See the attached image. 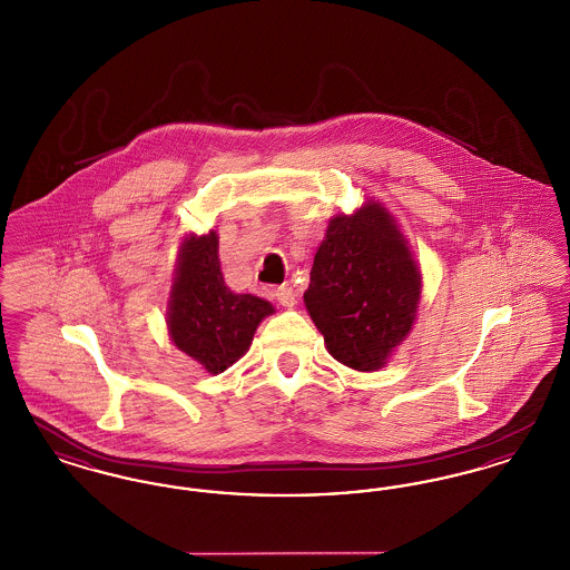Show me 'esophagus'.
I'll return each mask as SVG.
<instances>
[{"instance_id":"34e87169","label":"esophagus","mask_w":570,"mask_h":570,"mask_svg":"<svg viewBox=\"0 0 570 570\" xmlns=\"http://www.w3.org/2000/svg\"><path fill=\"white\" fill-rule=\"evenodd\" d=\"M275 298H277L279 305H284V307H293V305L297 303V295H295L293 286H288V284H282V286L275 288Z\"/></svg>"}]
</instances>
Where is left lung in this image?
I'll list each match as a JSON object with an SVG mask.
<instances>
[{
    "label": "left lung",
    "mask_w": 570,
    "mask_h": 570,
    "mask_svg": "<svg viewBox=\"0 0 570 570\" xmlns=\"http://www.w3.org/2000/svg\"><path fill=\"white\" fill-rule=\"evenodd\" d=\"M419 297L421 273L384 207L367 203L328 222L303 301L340 363L382 367L410 333Z\"/></svg>",
    "instance_id": "left-lung-1"
}]
</instances>
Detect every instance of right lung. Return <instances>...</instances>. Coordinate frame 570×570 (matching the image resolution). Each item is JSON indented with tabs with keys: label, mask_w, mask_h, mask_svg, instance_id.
Masks as SVG:
<instances>
[{
	"label": "right lung",
	"mask_w": 570,
	"mask_h": 570,
	"mask_svg": "<svg viewBox=\"0 0 570 570\" xmlns=\"http://www.w3.org/2000/svg\"><path fill=\"white\" fill-rule=\"evenodd\" d=\"M269 314V301L235 295L224 284L214 230L184 242L168 309L170 340L179 351L209 374H222L247 353L256 326Z\"/></svg>",
	"instance_id": "1"
}]
</instances>
